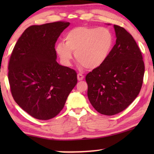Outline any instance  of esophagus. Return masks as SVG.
Instances as JSON below:
<instances>
[{
  "instance_id": "34e87169",
  "label": "esophagus",
  "mask_w": 154,
  "mask_h": 154,
  "mask_svg": "<svg viewBox=\"0 0 154 154\" xmlns=\"http://www.w3.org/2000/svg\"><path fill=\"white\" fill-rule=\"evenodd\" d=\"M77 78H78V80L80 81H82V80H83L84 76L83 75L81 74V73H79V74L77 75Z\"/></svg>"
}]
</instances>
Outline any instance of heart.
Listing matches in <instances>:
<instances>
[{
	"instance_id": "obj_1",
	"label": "heart",
	"mask_w": 154,
	"mask_h": 154,
	"mask_svg": "<svg viewBox=\"0 0 154 154\" xmlns=\"http://www.w3.org/2000/svg\"><path fill=\"white\" fill-rule=\"evenodd\" d=\"M65 41L58 43L55 48L65 66H71L73 52L81 66L94 69L102 66L108 59L114 38L107 28L78 26L66 33Z\"/></svg>"
}]
</instances>
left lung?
I'll use <instances>...</instances> for the list:
<instances>
[{
	"instance_id": "8db88e82",
	"label": "left lung",
	"mask_w": 154,
	"mask_h": 154,
	"mask_svg": "<svg viewBox=\"0 0 154 154\" xmlns=\"http://www.w3.org/2000/svg\"><path fill=\"white\" fill-rule=\"evenodd\" d=\"M113 27L116 41L108 59L85 77L90 102L106 116L121 112L135 100L144 74L142 52L133 37L123 27Z\"/></svg>"
}]
</instances>
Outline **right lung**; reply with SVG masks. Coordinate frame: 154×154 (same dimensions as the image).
Returning a JSON list of instances; mask_svg holds the SVG:
<instances>
[{
	"label": "right lung",
	"instance_id": "obj_1",
	"mask_svg": "<svg viewBox=\"0 0 154 154\" xmlns=\"http://www.w3.org/2000/svg\"><path fill=\"white\" fill-rule=\"evenodd\" d=\"M69 24L56 22L28 27L10 56L8 80L12 95L36 119L55 117L77 83L76 72L56 61L57 40Z\"/></svg>",
	"mask_w": 154,
	"mask_h": 154
}]
</instances>
